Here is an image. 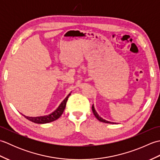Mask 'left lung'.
Returning a JSON list of instances; mask_svg holds the SVG:
<instances>
[{
  "mask_svg": "<svg viewBox=\"0 0 160 160\" xmlns=\"http://www.w3.org/2000/svg\"><path fill=\"white\" fill-rule=\"evenodd\" d=\"M92 111H93V113L95 116H96V118L99 121H100V122H104V123H108V124H116V123H115V122H112L107 121V120H104V119H103L102 118H101V117L100 116V115H98V113H97V111H96V109H95L93 104V106H92Z\"/></svg>",
  "mask_w": 160,
  "mask_h": 160,
  "instance_id": "8db88e82",
  "label": "left lung"
}]
</instances>
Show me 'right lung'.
Segmentation results:
<instances>
[{
  "label": "right lung",
  "mask_w": 160,
  "mask_h": 160,
  "mask_svg": "<svg viewBox=\"0 0 160 160\" xmlns=\"http://www.w3.org/2000/svg\"><path fill=\"white\" fill-rule=\"evenodd\" d=\"M71 93L65 98V99H64V100L60 103L58 107L55 111H53L52 113H51L49 115H42V116H38V117H29V116H27V115H25L24 114H22V113L21 114L29 121L34 122V123H36V124H46V123H49V122L55 121L57 120V119H58L61 116V115L63 113V111L66 107L67 101L68 100V98H69V97L70 96Z\"/></svg>",
  "instance_id": "obj_1"
}]
</instances>
